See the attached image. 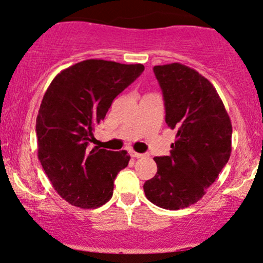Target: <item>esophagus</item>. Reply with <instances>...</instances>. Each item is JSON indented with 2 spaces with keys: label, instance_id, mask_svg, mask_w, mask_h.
<instances>
[{
  "label": "esophagus",
  "instance_id": "1",
  "mask_svg": "<svg viewBox=\"0 0 263 263\" xmlns=\"http://www.w3.org/2000/svg\"><path fill=\"white\" fill-rule=\"evenodd\" d=\"M131 156L135 157V158H143V157H146V155H143V153H137L135 151H131Z\"/></svg>",
  "mask_w": 263,
  "mask_h": 263
}]
</instances>
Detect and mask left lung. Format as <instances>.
Instances as JSON below:
<instances>
[{
	"label": "left lung",
	"mask_w": 263,
	"mask_h": 263,
	"mask_svg": "<svg viewBox=\"0 0 263 263\" xmlns=\"http://www.w3.org/2000/svg\"><path fill=\"white\" fill-rule=\"evenodd\" d=\"M153 71L165 122L177 135L170 156L153 158L157 173L144 183V194L163 209H184L204 197L230 158L231 121L215 87L197 70L172 63Z\"/></svg>",
	"instance_id": "8db88e82"
}]
</instances>
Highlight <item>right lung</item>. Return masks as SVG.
<instances>
[{"label":"right lung","mask_w":263,"mask_h":263,"mask_svg":"<svg viewBox=\"0 0 263 263\" xmlns=\"http://www.w3.org/2000/svg\"><path fill=\"white\" fill-rule=\"evenodd\" d=\"M143 70L142 64L87 59L60 71L45 91L35 121L38 159L69 204L93 209L112 197L115 178L131 157L89 143L114 99Z\"/></svg>","instance_id":"add662e5"}]
</instances>
